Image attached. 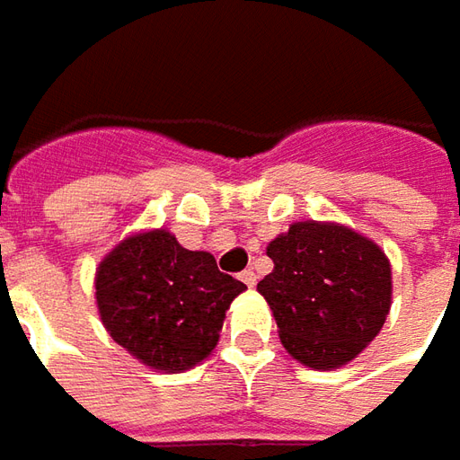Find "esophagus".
Segmentation results:
<instances>
[{
	"mask_svg": "<svg viewBox=\"0 0 460 460\" xmlns=\"http://www.w3.org/2000/svg\"><path fill=\"white\" fill-rule=\"evenodd\" d=\"M242 282H244L246 288H254V285H257V275H254L252 270H244V272H242Z\"/></svg>",
	"mask_w": 460,
	"mask_h": 460,
	"instance_id": "34e87169",
	"label": "esophagus"
}]
</instances>
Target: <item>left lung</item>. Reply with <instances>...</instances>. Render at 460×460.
Wrapping results in <instances>:
<instances>
[{
    "label": "left lung",
    "instance_id": "8db88e82",
    "mask_svg": "<svg viewBox=\"0 0 460 460\" xmlns=\"http://www.w3.org/2000/svg\"><path fill=\"white\" fill-rule=\"evenodd\" d=\"M275 270L257 290L288 354L310 369H339L382 331L392 305L387 254L341 224L297 221L267 246Z\"/></svg>",
    "mask_w": 460,
    "mask_h": 460
}]
</instances>
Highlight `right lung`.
Returning a JSON list of instances; mask_svg holds the SVG:
<instances>
[{"mask_svg":"<svg viewBox=\"0 0 460 460\" xmlns=\"http://www.w3.org/2000/svg\"><path fill=\"white\" fill-rule=\"evenodd\" d=\"M244 290L208 252L185 249L165 229L127 236L96 270L109 336L165 374L193 369L214 351L231 300Z\"/></svg>","mask_w":460,"mask_h":460,"instance_id":"obj_1","label":"right lung"}]
</instances>
